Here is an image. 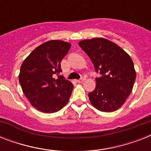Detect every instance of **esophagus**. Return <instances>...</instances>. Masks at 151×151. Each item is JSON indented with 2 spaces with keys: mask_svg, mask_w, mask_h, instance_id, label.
<instances>
[{
  "mask_svg": "<svg viewBox=\"0 0 151 151\" xmlns=\"http://www.w3.org/2000/svg\"><path fill=\"white\" fill-rule=\"evenodd\" d=\"M85 78H80L79 80L77 81H78V83H82L83 81H85Z\"/></svg>",
  "mask_w": 151,
  "mask_h": 151,
  "instance_id": "obj_1",
  "label": "esophagus"
}]
</instances>
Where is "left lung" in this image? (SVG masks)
<instances>
[{
    "instance_id": "obj_1",
    "label": "left lung",
    "mask_w": 151,
    "mask_h": 151,
    "mask_svg": "<svg viewBox=\"0 0 151 151\" xmlns=\"http://www.w3.org/2000/svg\"><path fill=\"white\" fill-rule=\"evenodd\" d=\"M78 45L102 75L96 78V88L88 93L90 102L103 112L117 110L131 94L136 81L131 57L117 45L102 37L84 40Z\"/></svg>"
}]
</instances>
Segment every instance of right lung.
Returning <instances> with one entry per match:
<instances>
[{"label":"right lung","mask_w":151,"mask_h":151,"mask_svg":"<svg viewBox=\"0 0 151 151\" xmlns=\"http://www.w3.org/2000/svg\"><path fill=\"white\" fill-rule=\"evenodd\" d=\"M70 45L59 40L48 41L35 48L21 65L19 80L22 92L41 112H57L68 103L73 85L59 73Z\"/></svg>","instance_id":"obj_1"}]
</instances>
